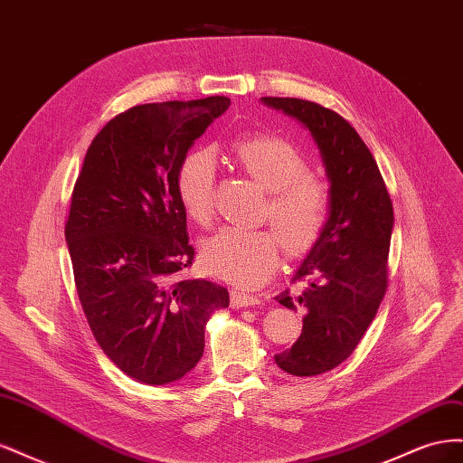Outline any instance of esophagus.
I'll return each instance as SVG.
<instances>
[{
  "mask_svg": "<svg viewBox=\"0 0 463 463\" xmlns=\"http://www.w3.org/2000/svg\"><path fill=\"white\" fill-rule=\"evenodd\" d=\"M260 305V298L253 296V293H247L243 289H232V307L235 309H241V307H255Z\"/></svg>",
  "mask_w": 463,
  "mask_h": 463,
  "instance_id": "1",
  "label": "esophagus"
}]
</instances>
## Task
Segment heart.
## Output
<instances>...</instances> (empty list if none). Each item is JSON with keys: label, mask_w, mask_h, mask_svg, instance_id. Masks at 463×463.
<instances>
[{"label": "heart", "mask_w": 463, "mask_h": 463, "mask_svg": "<svg viewBox=\"0 0 463 463\" xmlns=\"http://www.w3.org/2000/svg\"><path fill=\"white\" fill-rule=\"evenodd\" d=\"M233 156L245 174L269 191L264 216L283 235L289 255H303L325 233L332 210L330 189L309 174L303 154L282 137L255 135L233 145ZM216 158L197 148L181 160L177 194L191 220L206 226L214 216ZM279 234V235H280ZM272 230L222 228L204 241V269L223 279L257 288L278 269L282 241Z\"/></svg>", "instance_id": "1"}]
</instances>
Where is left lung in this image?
I'll use <instances>...</instances> for the list:
<instances>
[{
    "instance_id": "obj_1",
    "label": "left lung",
    "mask_w": 463,
    "mask_h": 463,
    "mask_svg": "<svg viewBox=\"0 0 463 463\" xmlns=\"http://www.w3.org/2000/svg\"><path fill=\"white\" fill-rule=\"evenodd\" d=\"M262 102L311 131L330 184L326 230L293 274L301 289L276 296L288 309L305 313L301 335L274 355L276 365L317 376L354 354L381 307L394 210L371 150L340 114L299 98L264 96Z\"/></svg>"
}]
</instances>
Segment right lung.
<instances>
[{"label":"right lung","mask_w":463,"mask_h":463,"mask_svg":"<svg viewBox=\"0 0 463 463\" xmlns=\"http://www.w3.org/2000/svg\"><path fill=\"white\" fill-rule=\"evenodd\" d=\"M230 106L226 96L135 106L90 143L65 241L82 311L104 354L138 383L184 378L204 352V326L230 293L184 278L194 249L177 194L193 143Z\"/></svg>","instance_id":"obj_1"}]
</instances>
